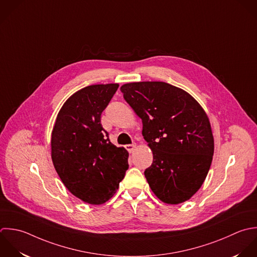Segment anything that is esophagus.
<instances>
[{
    "label": "esophagus",
    "instance_id": "obj_1",
    "mask_svg": "<svg viewBox=\"0 0 257 257\" xmlns=\"http://www.w3.org/2000/svg\"><path fill=\"white\" fill-rule=\"evenodd\" d=\"M125 148H126V150H128V152H133V150L136 148V144L135 143H133V144H128V145H126L125 146Z\"/></svg>",
    "mask_w": 257,
    "mask_h": 257
}]
</instances>
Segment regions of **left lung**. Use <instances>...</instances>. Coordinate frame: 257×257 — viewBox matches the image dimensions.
Returning a JSON list of instances; mask_svg holds the SVG:
<instances>
[{"label": "left lung", "mask_w": 257, "mask_h": 257, "mask_svg": "<svg viewBox=\"0 0 257 257\" xmlns=\"http://www.w3.org/2000/svg\"><path fill=\"white\" fill-rule=\"evenodd\" d=\"M142 119L153 153L144 174L154 194L168 204L190 199L203 184L214 152L209 119L184 90L165 82H135L121 88Z\"/></svg>", "instance_id": "left-lung-1"}]
</instances>
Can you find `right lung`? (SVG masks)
<instances>
[{"instance_id": "right-lung-1", "label": "right lung", "mask_w": 257, "mask_h": 257, "mask_svg": "<svg viewBox=\"0 0 257 257\" xmlns=\"http://www.w3.org/2000/svg\"><path fill=\"white\" fill-rule=\"evenodd\" d=\"M118 84L91 85L74 93L58 113L51 138L52 161L67 189L89 204H103L128 169V152L116 147L101 114Z\"/></svg>"}]
</instances>
